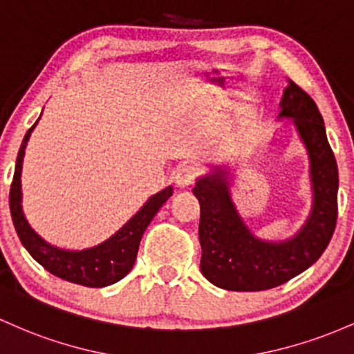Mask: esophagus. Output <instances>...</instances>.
Returning <instances> with one entry per match:
<instances>
[{"mask_svg":"<svg viewBox=\"0 0 354 354\" xmlns=\"http://www.w3.org/2000/svg\"><path fill=\"white\" fill-rule=\"evenodd\" d=\"M196 177H197V170L190 165L180 167V169L176 172V176H174L178 187H189V185L194 184Z\"/></svg>","mask_w":354,"mask_h":354,"instance_id":"obj_1","label":"esophagus"}]
</instances>
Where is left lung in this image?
Listing matches in <instances>:
<instances>
[{
    "mask_svg": "<svg viewBox=\"0 0 354 354\" xmlns=\"http://www.w3.org/2000/svg\"><path fill=\"white\" fill-rule=\"evenodd\" d=\"M277 120L289 118L309 157L313 205L292 237L266 241L254 236L230 196L232 170L214 165L198 177L194 196L201 204V272L227 291H264L288 283L313 266L328 248L337 217V165L315 100L288 80Z\"/></svg>",
    "mask_w": 354,
    "mask_h": 354,
    "instance_id": "8db88e82",
    "label": "left lung"
}]
</instances>
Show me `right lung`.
<instances>
[{"instance_id": "add662e5", "label": "right lung", "mask_w": 354, "mask_h": 354, "mask_svg": "<svg viewBox=\"0 0 354 354\" xmlns=\"http://www.w3.org/2000/svg\"><path fill=\"white\" fill-rule=\"evenodd\" d=\"M38 120L28 130L19 147L13 184L10 189V210L19 241L31 254V257L53 276L62 277L70 283L86 286V288H105V286L115 284L132 271L147 225L153 219L157 210L165 204L167 198L172 196V185L150 197L135 216L130 217L112 237L103 241L102 244L82 249V251L57 248L43 239L38 232H35V229L28 224L21 207L23 157H25L30 135Z\"/></svg>"}]
</instances>
